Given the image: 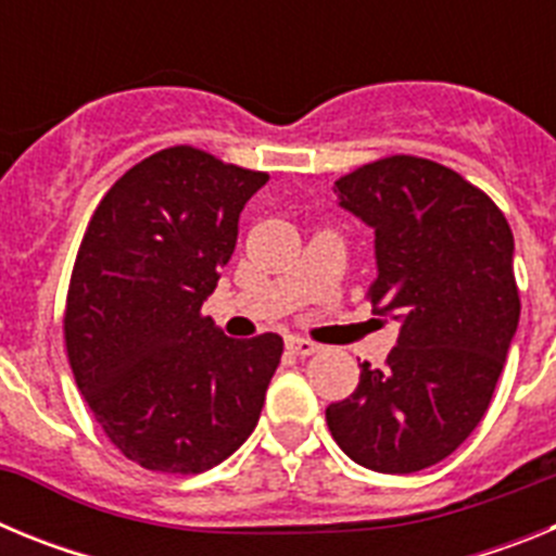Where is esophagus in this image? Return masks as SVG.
Listing matches in <instances>:
<instances>
[{
	"mask_svg": "<svg viewBox=\"0 0 556 556\" xmlns=\"http://www.w3.org/2000/svg\"><path fill=\"white\" fill-rule=\"evenodd\" d=\"M287 351L294 353V356H314V353L320 351V345H317V342H312V339L289 337L287 339Z\"/></svg>",
	"mask_w": 556,
	"mask_h": 556,
	"instance_id": "1",
	"label": "esophagus"
}]
</instances>
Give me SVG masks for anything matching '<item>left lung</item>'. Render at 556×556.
Wrapping results in <instances>:
<instances>
[{"label":"left lung","mask_w":556,"mask_h":556,"mask_svg":"<svg viewBox=\"0 0 556 556\" xmlns=\"http://www.w3.org/2000/svg\"><path fill=\"white\" fill-rule=\"evenodd\" d=\"M333 191L376 233L367 301L401 333L384 367L365 362L353 395L328 406V429L358 465L415 473L488 412L520 317L513 230L479 186L417 155L358 166Z\"/></svg>","instance_id":"left-lung-1"}]
</instances>
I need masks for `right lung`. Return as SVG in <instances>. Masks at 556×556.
<instances>
[{
  "mask_svg": "<svg viewBox=\"0 0 556 556\" xmlns=\"http://www.w3.org/2000/svg\"><path fill=\"white\" fill-rule=\"evenodd\" d=\"M267 172L198 147L159 150L94 208L66 292L63 339L105 437L161 473H203L258 424L283 339H230L203 301Z\"/></svg>",
  "mask_w": 556,
  "mask_h": 556,
  "instance_id": "add662e5",
  "label": "right lung"
}]
</instances>
